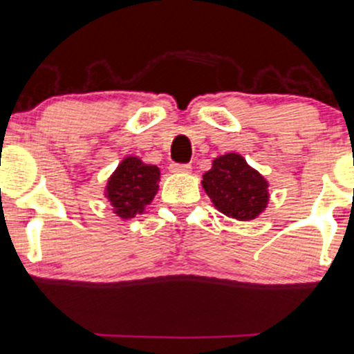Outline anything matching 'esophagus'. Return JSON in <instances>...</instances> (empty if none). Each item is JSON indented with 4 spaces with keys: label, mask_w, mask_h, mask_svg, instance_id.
I'll return each instance as SVG.
<instances>
[{
    "label": "esophagus",
    "mask_w": 354,
    "mask_h": 354,
    "mask_svg": "<svg viewBox=\"0 0 354 354\" xmlns=\"http://www.w3.org/2000/svg\"><path fill=\"white\" fill-rule=\"evenodd\" d=\"M169 171L171 173H189V171H192V166L189 165H171Z\"/></svg>",
    "instance_id": "34e87169"
}]
</instances>
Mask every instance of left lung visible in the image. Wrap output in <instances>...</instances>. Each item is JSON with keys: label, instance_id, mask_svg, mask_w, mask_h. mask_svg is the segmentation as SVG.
<instances>
[{"label": "left lung", "instance_id": "8db88e82", "mask_svg": "<svg viewBox=\"0 0 354 354\" xmlns=\"http://www.w3.org/2000/svg\"><path fill=\"white\" fill-rule=\"evenodd\" d=\"M202 187L218 212L239 222L258 218L270 202L268 180L237 152L215 158L203 173Z\"/></svg>", "mask_w": 354, "mask_h": 354}]
</instances>
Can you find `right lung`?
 <instances>
[{
  "instance_id": "1",
  "label": "right lung",
  "mask_w": 354,
  "mask_h": 354,
  "mask_svg": "<svg viewBox=\"0 0 354 354\" xmlns=\"http://www.w3.org/2000/svg\"><path fill=\"white\" fill-rule=\"evenodd\" d=\"M161 171L156 165H146L137 156L122 159L110 174L103 195L117 217L127 218L142 215L159 189Z\"/></svg>"
}]
</instances>
